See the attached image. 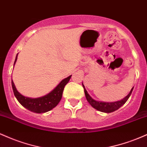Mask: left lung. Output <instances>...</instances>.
<instances>
[{
	"mask_svg": "<svg viewBox=\"0 0 147 147\" xmlns=\"http://www.w3.org/2000/svg\"><path fill=\"white\" fill-rule=\"evenodd\" d=\"M84 89V92H85L86 98L87 101L88 102L89 104H90L94 109H97V111H101V112L104 113H111L113 112V111L117 110L118 109L121 107V106L124 105L125 104L126 101L128 100V99L129 98L130 95L132 93V91L133 89V87L131 88V91L129 93V95L126 96V97H124V99H122V100L117 101V102H98V101H95V99H93L92 97L89 95V94L88 93L87 90H86L85 87H84V84H82Z\"/></svg>",
	"mask_w": 147,
	"mask_h": 147,
	"instance_id": "obj_1",
	"label": "left lung"
}]
</instances>
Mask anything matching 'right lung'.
Returning <instances> with one entry per match:
<instances>
[{"label": "right lung", "mask_w": 147, "mask_h": 147, "mask_svg": "<svg viewBox=\"0 0 147 147\" xmlns=\"http://www.w3.org/2000/svg\"><path fill=\"white\" fill-rule=\"evenodd\" d=\"M17 56L18 54L16 55L14 64L17 59ZM71 76L72 75L69 76L67 78L63 79L59 84L48 95L38 97V98H30V97H26L22 95L16 90L12 80H11V86H12L15 97L22 106L30 111L36 113H42L48 112L52 110L59 103L61 99L64 87L67 83H68Z\"/></svg>", "instance_id": "obj_1"}]
</instances>
